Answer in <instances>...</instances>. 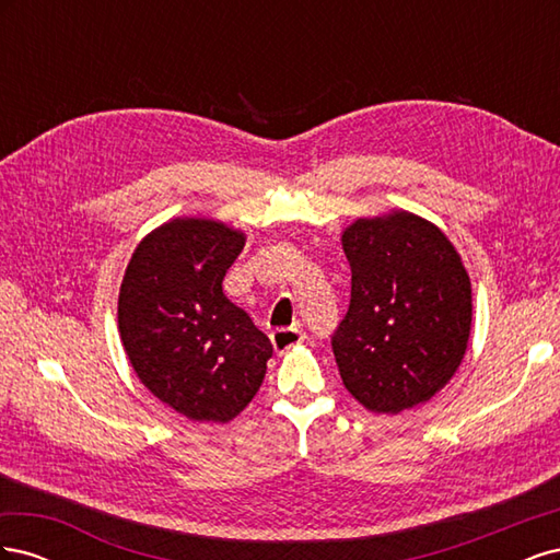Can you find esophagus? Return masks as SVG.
<instances>
[{
  "instance_id": "1",
  "label": "esophagus",
  "mask_w": 560,
  "mask_h": 560,
  "mask_svg": "<svg viewBox=\"0 0 560 560\" xmlns=\"http://www.w3.org/2000/svg\"><path fill=\"white\" fill-rule=\"evenodd\" d=\"M303 341H306V334H303L299 327H282L270 334V343H273L278 354H284L287 350L296 348Z\"/></svg>"
}]
</instances>
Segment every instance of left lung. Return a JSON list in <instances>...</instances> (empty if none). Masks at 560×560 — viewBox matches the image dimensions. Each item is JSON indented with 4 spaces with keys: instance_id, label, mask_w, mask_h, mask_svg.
Wrapping results in <instances>:
<instances>
[{
    "instance_id": "obj_1",
    "label": "left lung",
    "mask_w": 560,
    "mask_h": 560,
    "mask_svg": "<svg viewBox=\"0 0 560 560\" xmlns=\"http://www.w3.org/2000/svg\"><path fill=\"white\" fill-rule=\"evenodd\" d=\"M350 306L331 336L348 393L374 413L430 401L460 366L471 282L453 243L406 210L358 219L343 235Z\"/></svg>"
}]
</instances>
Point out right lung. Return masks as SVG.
I'll return each instance as SVG.
<instances>
[{"mask_svg":"<svg viewBox=\"0 0 560 560\" xmlns=\"http://www.w3.org/2000/svg\"><path fill=\"white\" fill-rule=\"evenodd\" d=\"M243 247L245 233L214 219H171L135 247L118 292V331L135 374L189 420H233L273 354L222 290Z\"/></svg>","mask_w":560,"mask_h":560,"instance_id":"right-lung-1","label":"right lung"}]
</instances>
